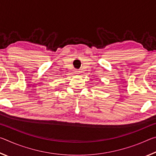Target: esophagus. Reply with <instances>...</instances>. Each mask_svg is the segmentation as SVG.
Masks as SVG:
<instances>
[{
  "label": "esophagus",
  "instance_id": "34e87169",
  "mask_svg": "<svg viewBox=\"0 0 156 156\" xmlns=\"http://www.w3.org/2000/svg\"><path fill=\"white\" fill-rule=\"evenodd\" d=\"M80 71H76V74H80Z\"/></svg>",
  "mask_w": 156,
  "mask_h": 156
}]
</instances>
